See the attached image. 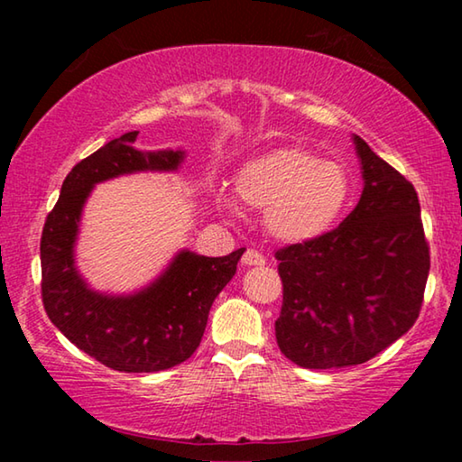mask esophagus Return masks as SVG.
Instances as JSON below:
<instances>
[{
  "label": "esophagus",
  "mask_w": 462,
  "mask_h": 462,
  "mask_svg": "<svg viewBox=\"0 0 462 462\" xmlns=\"http://www.w3.org/2000/svg\"><path fill=\"white\" fill-rule=\"evenodd\" d=\"M242 263H245L246 267H263L264 256L259 253V250L248 248L246 253H245V256H242Z\"/></svg>",
  "instance_id": "esophagus-1"
}]
</instances>
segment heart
I'll return each mask as SVG.
<instances>
[{"label": "heart", "mask_w": 462, "mask_h": 462, "mask_svg": "<svg viewBox=\"0 0 462 462\" xmlns=\"http://www.w3.org/2000/svg\"><path fill=\"white\" fill-rule=\"evenodd\" d=\"M236 191L248 208L264 209L273 238L303 245L332 230L348 206L353 181L338 161L319 159L301 146H277L242 162ZM220 203L232 209L228 198Z\"/></svg>", "instance_id": "obj_1"}]
</instances>
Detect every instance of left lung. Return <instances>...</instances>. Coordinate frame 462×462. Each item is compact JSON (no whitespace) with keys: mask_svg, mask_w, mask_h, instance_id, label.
<instances>
[{"mask_svg":"<svg viewBox=\"0 0 462 462\" xmlns=\"http://www.w3.org/2000/svg\"><path fill=\"white\" fill-rule=\"evenodd\" d=\"M363 193L338 228L277 250V344L303 369L366 363L418 319L430 271L413 185L353 136Z\"/></svg>","mask_w":462,"mask_h":462,"instance_id":"8db88e82","label":"left lung"}]
</instances>
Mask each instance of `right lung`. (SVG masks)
I'll list each match as a JSON object with an SVG mask.
<instances>
[{"instance_id":"1","label":"right lung","mask_w":462,"mask_h":462,"mask_svg":"<svg viewBox=\"0 0 462 462\" xmlns=\"http://www.w3.org/2000/svg\"><path fill=\"white\" fill-rule=\"evenodd\" d=\"M138 132L109 140L77 162L42 228V301L51 322L77 348L124 373H156L187 361L199 346L209 308L230 283L245 248L228 256L179 250L159 277L132 293L93 289L77 269L75 246L93 187L132 173H173L181 148L138 151Z\"/></svg>"}]
</instances>
